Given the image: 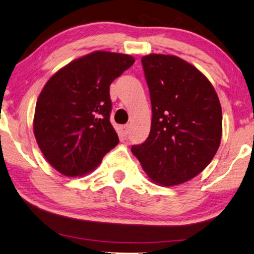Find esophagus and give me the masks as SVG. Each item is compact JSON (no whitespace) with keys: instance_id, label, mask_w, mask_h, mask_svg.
Masks as SVG:
<instances>
[{"instance_id":"34e87169","label":"esophagus","mask_w":254,"mask_h":254,"mask_svg":"<svg viewBox=\"0 0 254 254\" xmlns=\"http://www.w3.org/2000/svg\"><path fill=\"white\" fill-rule=\"evenodd\" d=\"M129 129H130L129 125H123V126H120V131H122L123 136H127L128 132H129Z\"/></svg>"}]
</instances>
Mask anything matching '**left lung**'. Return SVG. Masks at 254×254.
Returning <instances> with one entry per match:
<instances>
[{
	"mask_svg": "<svg viewBox=\"0 0 254 254\" xmlns=\"http://www.w3.org/2000/svg\"><path fill=\"white\" fill-rule=\"evenodd\" d=\"M152 105L147 139L131 152L156 184H184L213 160L222 138V108L201 72L177 56L142 58Z\"/></svg>",
	"mask_w": 254,
	"mask_h": 254,
	"instance_id": "1",
	"label": "left lung"
}]
</instances>
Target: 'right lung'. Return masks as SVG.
Instances as JSON below:
<instances>
[{
    "label": "right lung",
    "mask_w": 254,
    "mask_h": 254,
    "mask_svg": "<svg viewBox=\"0 0 254 254\" xmlns=\"http://www.w3.org/2000/svg\"><path fill=\"white\" fill-rule=\"evenodd\" d=\"M134 57L94 52L70 62L37 100L33 132L46 160L67 177L84 176L119 143L110 123V84Z\"/></svg>",
    "instance_id": "obj_1"
}]
</instances>
